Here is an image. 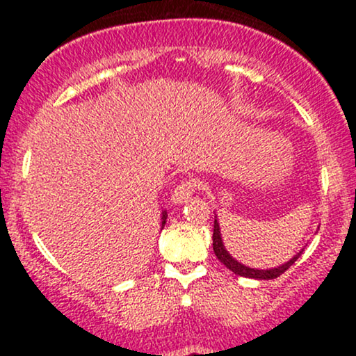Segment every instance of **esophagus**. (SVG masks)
Returning a JSON list of instances; mask_svg holds the SVG:
<instances>
[{
	"instance_id": "obj_1",
	"label": "esophagus",
	"mask_w": 356,
	"mask_h": 356,
	"mask_svg": "<svg viewBox=\"0 0 356 356\" xmlns=\"http://www.w3.org/2000/svg\"><path fill=\"white\" fill-rule=\"evenodd\" d=\"M195 189H199V182L195 181V179H182L172 192V202L174 204L186 202L187 199L194 194Z\"/></svg>"
}]
</instances>
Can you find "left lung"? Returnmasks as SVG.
<instances>
[{
    "label": "left lung",
    "mask_w": 356,
    "mask_h": 356,
    "mask_svg": "<svg viewBox=\"0 0 356 356\" xmlns=\"http://www.w3.org/2000/svg\"><path fill=\"white\" fill-rule=\"evenodd\" d=\"M212 248H214V252H216V256H218V259L227 269H231L232 273H236V275H239V276L254 277V280H275V277L283 275L286 269L291 268L293 264H295V261L298 259V257L301 256V251H300L295 257H293V259H289L288 263H284L283 266H277L275 269H266V271H264V269H252V268L244 266V264H241L236 259H232V256L226 251V248H224L222 239H220V231H219L218 219L214 220V234H212Z\"/></svg>",
    "instance_id": "1"
}]
</instances>
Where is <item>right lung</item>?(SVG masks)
I'll list each match as a JSON object with an SVG mask.
<instances>
[{
    "label": "right lung",
    "instance_id": "1",
    "mask_svg": "<svg viewBox=\"0 0 356 356\" xmlns=\"http://www.w3.org/2000/svg\"><path fill=\"white\" fill-rule=\"evenodd\" d=\"M165 218H167V216H165V212H164V214H162V219H164V220H162V227H164V224H165Z\"/></svg>",
    "mask_w": 356,
    "mask_h": 356
}]
</instances>
